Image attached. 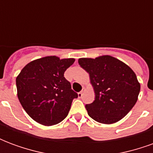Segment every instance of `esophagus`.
I'll use <instances>...</instances> for the list:
<instances>
[{"label": "esophagus", "instance_id": "obj_1", "mask_svg": "<svg viewBox=\"0 0 153 153\" xmlns=\"http://www.w3.org/2000/svg\"><path fill=\"white\" fill-rule=\"evenodd\" d=\"M84 91H85V88H83L82 91L78 93V96H79V97H82V96H83V93H84Z\"/></svg>", "mask_w": 153, "mask_h": 153}]
</instances>
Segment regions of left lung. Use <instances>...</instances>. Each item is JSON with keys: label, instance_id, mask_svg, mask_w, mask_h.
<instances>
[{"label": "left lung", "instance_id": "1", "mask_svg": "<svg viewBox=\"0 0 153 153\" xmlns=\"http://www.w3.org/2000/svg\"><path fill=\"white\" fill-rule=\"evenodd\" d=\"M79 64L89 74L95 100L87 104L88 114L102 124L120 120L134 107L140 92L135 73L126 64L111 56L80 58Z\"/></svg>", "mask_w": 153, "mask_h": 153}]
</instances>
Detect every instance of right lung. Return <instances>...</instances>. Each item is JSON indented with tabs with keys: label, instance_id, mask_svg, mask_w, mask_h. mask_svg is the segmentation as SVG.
<instances>
[{
	"label": "right lung",
	"instance_id": "right-lung-1",
	"mask_svg": "<svg viewBox=\"0 0 153 153\" xmlns=\"http://www.w3.org/2000/svg\"><path fill=\"white\" fill-rule=\"evenodd\" d=\"M74 59L55 56L33 60L16 78L19 102L28 115L41 125H56L65 118L78 94L64 77Z\"/></svg>",
	"mask_w": 153,
	"mask_h": 153
}]
</instances>
